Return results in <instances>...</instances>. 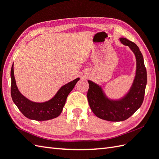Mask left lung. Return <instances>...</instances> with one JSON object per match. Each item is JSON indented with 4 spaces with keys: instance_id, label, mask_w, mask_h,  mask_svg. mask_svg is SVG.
<instances>
[{
    "instance_id": "1",
    "label": "left lung",
    "mask_w": 159,
    "mask_h": 159,
    "mask_svg": "<svg viewBox=\"0 0 159 159\" xmlns=\"http://www.w3.org/2000/svg\"><path fill=\"white\" fill-rule=\"evenodd\" d=\"M123 44L128 46L137 61L136 75L129 92L119 100L109 99L99 85L88 80V100L90 108L98 117L109 121H122L129 118L141 106L147 81V70L139 47L125 38H120Z\"/></svg>"
}]
</instances>
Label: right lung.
<instances>
[{
    "label": "right lung",
    "instance_id": "right-lung-1",
    "mask_svg": "<svg viewBox=\"0 0 159 159\" xmlns=\"http://www.w3.org/2000/svg\"><path fill=\"white\" fill-rule=\"evenodd\" d=\"M14 64L11 71V97L13 102L25 116L36 121H47L58 117L62 111L67 97L73 89L80 78L70 81L62 86L50 100L43 103L33 102L22 95L16 84L14 75Z\"/></svg>",
    "mask_w": 159,
    "mask_h": 159
}]
</instances>
